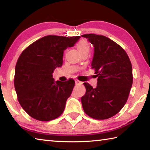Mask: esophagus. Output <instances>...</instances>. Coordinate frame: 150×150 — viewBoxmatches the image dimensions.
<instances>
[{
	"mask_svg": "<svg viewBox=\"0 0 150 150\" xmlns=\"http://www.w3.org/2000/svg\"><path fill=\"white\" fill-rule=\"evenodd\" d=\"M75 84H81V83H82L80 81H79L77 79H75Z\"/></svg>",
	"mask_w": 150,
	"mask_h": 150,
	"instance_id": "1",
	"label": "esophagus"
}]
</instances>
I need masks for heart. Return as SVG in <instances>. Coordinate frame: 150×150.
<instances>
[{"label": "heart", "instance_id": "heart-1", "mask_svg": "<svg viewBox=\"0 0 150 150\" xmlns=\"http://www.w3.org/2000/svg\"><path fill=\"white\" fill-rule=\"evenodd\" d=\"M77 48L79 52L87 50H89V44H88L87 41H86L85 40H80V41L77 43Z\"/></svg>", "mask_w": 150, "mask_h": 150}]
</instances>
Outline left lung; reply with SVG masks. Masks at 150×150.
<instances>
[{"mask_svg": "<svg viewBox=\"0 0 150 150\" xmlns=\"http://www.w3.org/2000/svg\"><path fill=\"white\" fill-rule=\"evenodd\" d=\"M81 36L94 47L91 67L95 70L97 85L84 83L86 93L81 97L85 112L96 120L112 117L120 111L128 99L132 86V67L122 47L108 38L95 34Z\"/></svg>", "mask_w": 150, "mask_h": 150, "instance_id": "left-lung-1", "label": "left lung"}]
</instances>
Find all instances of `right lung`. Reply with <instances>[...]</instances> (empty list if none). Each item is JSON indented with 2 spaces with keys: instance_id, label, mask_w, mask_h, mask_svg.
I'll use <instances>...</instances> for the list:
<instances>
[{
  "instance_id": "obj_1",
  "label": "right lung",
  "mask_w": 150,
  "mask_h": 150,
  "mask_svg": "<svg viewBox=\"0 0 150 150\" xmlns=\"http://www.w3.org/2000/svg\"><path fill=\"white\" fill-rule=\"evenodd\" d=\"M80 38L46 35L20 55L15 67L14 87L19 103L31 117L50 121L63 113L75 81H55L53 73L62 65L64 50L74 46Z\"/></svg>"
}]
</instances>
